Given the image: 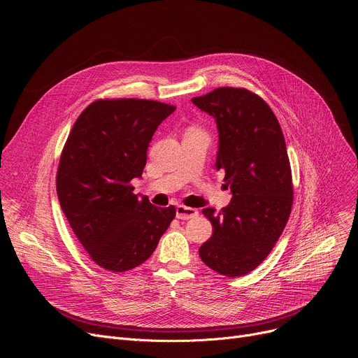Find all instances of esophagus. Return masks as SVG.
Wrapping results in <instances>:
<instances>
[{
  "label": "esophagus",
  "instance_id": "1",
  "mask_svg": "<svg viewBox=\"0 0 358 358\" xmlns=\"http://www.w3.org/2000/svg\"><path fill=\"white\" fill-rule=\"evenodd\" d=\"M176 214L178 220H191L198 217V211L195 208H189L185 206H178L176 210Z\"/></svg>",
  "mask_w": 358,
  "mask_h": 358
}]
</instances>
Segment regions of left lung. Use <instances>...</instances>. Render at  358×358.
Returning a JSON list of instances; mask_svg holds the SVG:
<instances>
[{"label":"left lung","instance_id":"1","mask_svg":"<svg viewBox=\"0 0 358 358\" xmlns=\"http://www.w3.org/2000/svg\"><path fill=\"white\" fill-rule=\"evenodd\" d=\"M220 133L217 170L225 173L229 206L214 214L199 258L213 271L242 276L259 266L282 235L293 206L292 170L280 124L266 101L243 87H217L192 97Z\"/></svg>","mask_w":358,"mask_h":358}]
</instances>
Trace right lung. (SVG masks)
<instances>
[{"instance_id":"1","label":"right lung","mask_w":358,"mask_h":358,"mask_svg":"<svg viewBox=\"0 0 358 358\" xmlns=\"http://www.w3.org/2000/svg\"><path fill=\"white\" fill-rule=\"evenodd\" d=\"M176 106L147 99H99L75 122L57 173L61 208L90 259L126 272L157 248L176 217L133 194L147 148Z\"/></svg>"}]
</instances>
